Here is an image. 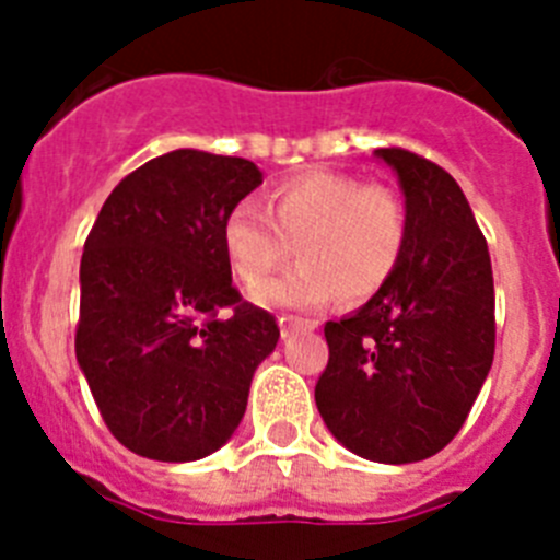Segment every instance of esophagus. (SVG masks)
I'll return each instance as SVG.
<instances>
[{"mask_svg":"<svg viewBox=\"0 0 560 560\" xmlns=\"http://www.w3.org/2000/svg\"><path fill=\"white\" fill-rule=\"evenodd\" d=\"M303 328H314V325L303 323V319H294V316H280V330H283V336H291L294 330H303Z\"/></svg>","mask_w":560,"mask_h":560,"instance_id":"esophagus-1","label":"esophagus"}]
</instances>
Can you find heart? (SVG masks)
<instances>
[{
	"mask_svg": "<svg viewBox=\"0 0 560 560\" xmlns=\"http://www.w3.org/2000/svg\"><path fill=\"white\" fill-rule=\"evenodd\" d=\"M407 235V207L393 187L311 171L277 187L269 212L241 201L224 221V252L232 275L257 291L294 245L301 264L269 284L260 300L314 311L334 294L345 303L373 296L398 269Z\"/></svg>",
	"mask_w": 560,
	"mask_h": 560,
	"instance_id": "obj_1",
	"label": "heart"
}]
</instances>
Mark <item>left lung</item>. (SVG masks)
<instances>
[{"label":"left lung","mask_w":560,"mask_h":560,"mask_svg":"<svg viewBox=\"0 0 560 560\" xmlns=\"http://www.w3.org/2000/svg\"><path fill=\"white\" fill-rule=\"evenodd\" d=\"M375 160L398 176L409 235L368 303L325 325L330 359L314 389L325 427L373 463H418L463 429L493 364V271L457 182L404 148Z\"/></svg>","instance_id":"left-lung-1"}]
</instances>
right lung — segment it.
Instances as JSON below:
<instances>
[{"label": "right lung", "mask_w": 560, "mask_h": 560, "mask_svg": "<svg viewBox=\"0 0 560 560\" xmlns=\"http://www.w3.org/2000/svg\"><path fill=\"white\" fill-rule=\"evenodd\" d=\"M260 185L255 162L179 148L128 173L89 232L75 355L128 452L190 463L244 418L280 328L232 285L224 221Z\"/></svg>", "instance_id": "add662e5"}]
</instances>
